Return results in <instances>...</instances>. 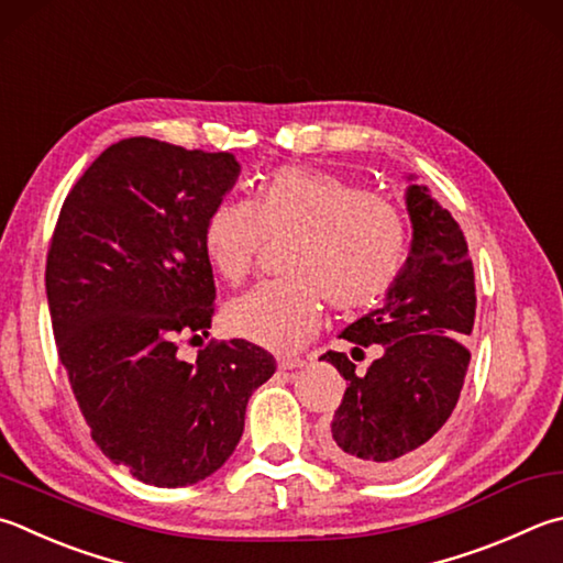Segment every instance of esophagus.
<instances>
[{
  "mask_svg": "<svg viewBox=\"0 0 563 563\" xmlns=\"http://www.w3.org/2000/svg\"><path fill=\"white\" fill-rule=\"evenodd\" d=\"M278 366L280 369H300V366H305V360L302 356H278Z\"/></svg>",
  "mask_w": 563,
  "mask_h": 563,
  "instance_id": "34e87169",
  "label": "esophagus"
}]
</instances>
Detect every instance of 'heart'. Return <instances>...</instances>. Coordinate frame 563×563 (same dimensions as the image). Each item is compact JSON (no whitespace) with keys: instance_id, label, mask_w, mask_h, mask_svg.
I'll use <instances>...</instances> for the list:
<instances>
[{"instance_id":"b5f03b06","label":"heart","mask_w":563,"mask_h":563,"mask_svg":"<svg viewBox=\"0 0 563 563\" xmlns=\"http://www.w3.org/2000/svg\"><path fill=\"white\" fill-rule=\"evenodd\" d=\"M268 239H295L290 280L261 283L223 310L233 334L268 350H298L314 334L322 298L340 312L379 302L408 251L404 211L360 181L312 167H280L251 201H221L203 229V249L227 283H243Z\"/></svg>"}]
</instances>
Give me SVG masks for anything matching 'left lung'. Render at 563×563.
<instances>
[{
    "mask_svg": "<svg viewBox=\"0 0 563 563\" xmlns=\"http://www.w3.org/2000/svg\"><path fill=\"white\" fill-rule=\"evenodd\" d=\"M406 207L413 243L404 271L382 308L342 332L354 360L372 344H379V360L356 374L344 352L322 354L346 379L322 445L336 465L362 477H401L431 457L470 364L463 340L473 334L477 298L467 241L428 187L411 184Z\"/></svg>",
    "mask_w": 563,
    "mask_h": 563,
    "instance_id": "8db88e82",
    "label": "left lung"
}]
</instances>
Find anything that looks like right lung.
I'll list each match as a JSON object with an SVG mask.
<instances>
[{"label":"right lung","instance_id":"add662e5","mask_svg":"<svg viewBox=\"0 0 563 563\" xmlns=\"http://www.w3.org/2000/svg\"><path fill=\"white\" fill-rule=\"evenodd\" d=\"M239 172L231 152L120 140L74 184L51 236V324L80 413L112 463L155 487L217 473L275 374L246 340H211L194 364L177 352L209 334L203 229Z\"/></svg>","mask_w":563,"mask_h":563}]
</instances>
